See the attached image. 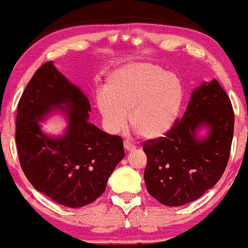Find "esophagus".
Masks as SVG:
<instances>
[{
	"mask_svg": "<svg viewBox=\"0 0 248 248\" xmlns=\"http://www.w3.org/2000/svg\"><path fill=\"white\" fill-rule=\"evenodd\" d=\"M124 148L127 151H133L135 149V146H134L129 140H124Z\"/></svg>",
	"mask_w": 248,
	"mask_h": 248,
	"instance_id": "obj_1",
	"label": "esophagus"
}]
</instances>
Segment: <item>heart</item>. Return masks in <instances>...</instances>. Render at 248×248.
Here are the masks:
<instances>
[{
  "label": "heart",
  "mask_w": 248,
  "mask_h": 248,
  "mask_svg": "<svg viewBox=\"0 0 248 248\" xmlns=\"http://www.w3.org/2000/svg\"><path fill=\"white\" fill-rule=\"evenodd\" d=\"M184 87L175 74L150 64H129L108 78L98 108L111 132L126 123L138 136L155 140L170 131L180 115Z\"/></svg>",
  "instance_id": "obj_1"
}]
</instances>
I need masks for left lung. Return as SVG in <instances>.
Segmentation results:
<instances>
[{
	"label": "left lung",
	"mask_w": 248,
	"mask_h": 248,
	"mask_svg": "<svg viewBox=\"0 0 248 248\" xmlns=\"http://www.w3.org/2000/svg\"><path fill=\"white\" fill-rule=\"evenodd\" d=\"M202 127H208L205 139L197 135ZM233 128L234 112L227 93L217 79L203 82L194 90L183 117L170 131L142 144L148 193L171 207L202 197L227 168Z\"/></svg>",
	"instance_id": "8db88e82"
}]
</instances>
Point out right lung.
Listing matches in <instances>:
<instances>
[{"label": "right lung", "instance_id": "1", "mask_svg": "<svg viewBox=\"0 0 248 248\" xmlns=\"http://www.w3.org/2000/svg\"><path fill=\"white\" fill-rule=\"evenodd\" d=\"M53 107L69 119L62 138L46 137L38 125ZM90 110L88 98L52 62L37 69L17 106L15 138L20 167L38 192L65 207L79 208L101 196L125 155L120 136L89 123Z\"/></svg>", "mask_w": 248, "mask_h": 248}]
</instances>
